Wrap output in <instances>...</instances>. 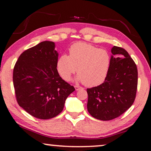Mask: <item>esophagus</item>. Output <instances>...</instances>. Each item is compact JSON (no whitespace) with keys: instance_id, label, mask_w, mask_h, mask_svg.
Segmentation results:
<instances>
[{"instance_id":"esophagus-1","label":"esophagus","mask_w":151,"mask_h":151,"mask_svg":"<svg viewBox=\"0 0 151 151\" xmlns=\"http://www.w3.org/2000/svg\"><path fill=\"white\" fill-rule=\"evenodd\" d=\"M75 89H76V91H78V90H80V89L83 88L81 87V86H78V85H75Z\"/></svg>"}]
</instances>
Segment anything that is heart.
Returning <instances> with one entry per match:
<instances>
[{
    "label": "heart",
    "mask_w": 151,
    "mask_h": 151,
    "mask_svg": "<svg viewBox=\"0 0 151 151\" xmlns=\"http://www.w3.org/2000/svg\"><path fill=\"white\" fill-rule=\"evenodd\" d=\"M111 57L106 50L85 42H76L69 48V55H62L57 63L58 73L63 79L68 81L77 71L76 79L85 86H98L108 73Z\"/></svg>",
    "instance_id": "b5f03b06"
}]
</instances>
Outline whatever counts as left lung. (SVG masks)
<instances>
[{
  "label": "left lung",
  "instance_id": "1",
  "mask_svg": "<svg viewBox=\"0 0 151 151\" xmlns=\"http://www.w3.org/2000/svg\"><path fill=\"white\" fill-rule=\"evenodd\" d=\"M108 73L101 85L87 88V110L92 116L110 121L121 115L133 104L138 71L127 50L114 46Z\"/></svg>",
  "mask_w": 151,
  "mask_h": 151
}]
</instances>
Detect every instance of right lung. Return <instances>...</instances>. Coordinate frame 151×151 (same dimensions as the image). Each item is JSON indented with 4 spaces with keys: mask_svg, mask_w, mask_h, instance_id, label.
I'll return each instance as SVG.
<instances>
[{
    "mask_svg": "<svg viewBox=\"0 0 151 151\" xmlns=\"http://www.w3.org/2000/svg\"><path fill=\"white\" fill-rule=\"evenodd\" d=\"M55 42L43 41L20 55L13 69L18 104L35 118L49 119L63 111L65 101L75 91L60 77Z\"/></svg>",
    "mask_w": 151,
    "mask_h": 151,
    "instance_id": "1",
    "label": "right lung"
}]
</instances>
